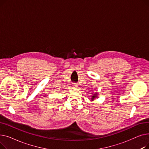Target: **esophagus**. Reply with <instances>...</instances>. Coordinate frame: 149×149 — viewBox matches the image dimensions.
<instances>
[{
    "instance_id": "1",
    "label": "esophagus",
    "mask_w": 149,
    "mask_h": 149,
    "mask_svg": "<svg viewBox=\"0 0 149 149\" xmlns=\"http://www.w3.org/2000/svg\"><path fill=\"white\" fill-rule=\"evenodd\" d=\"M73 86H75V87H77V83H73Z\"/></svg>"
}]
</instances>
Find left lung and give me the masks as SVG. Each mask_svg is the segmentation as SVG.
Returning a JSON list of instances; mask_svg holds the SVG:
<instances>
[{
    "mask_svg": "<svg viewBox=\"0 0 149 149\" xmlns=\"http://www.w3.org/2000/svg\"><path fill=\"white\" fill-rule=\"evenodd\" d=\"M95 97H97V95H94L93 96H92V100H93V99H94V98H95Z\"/></svg>",
    "mask_w": 149,
    "mask_h": 149,
    "instance_id": "1",
    "label": "left lung"
}]
</instances>
